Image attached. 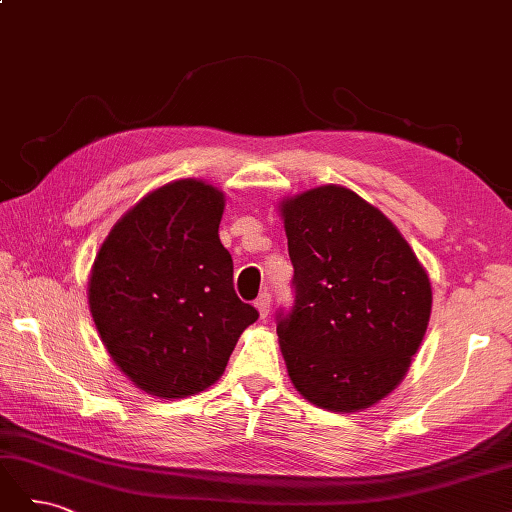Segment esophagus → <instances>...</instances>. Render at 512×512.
I'll list each match as a JSON object with an SVG mask.
<instances>
[{
    "label": "esophagus",
    "mask_w": 512,
    "mask_h": 512,
    "mask_svg": "<svg viewBox=\"0 0 512 512\" xmlns=\"http://www.w3.org/2000/svg\"><path fill=\"white\" fill-rule=\"evenodd\" d=\"M256 309L260 312V318L269 316V309H271V294L269 292H262L256 299Z\"/></svg>",
    "instance_id": "34e87169"
}]
</instances>
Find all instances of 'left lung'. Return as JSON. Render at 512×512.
I'll use <instances>...</instances> for the list:
<instances>
[{
    "label": "left lung",
    "instance_id": "left-lung-1",
    "mask_svg": "<svg viewBox=\"0 0 512 512\" xmlns=\"http://www.w3.org/2000/svg\"><path fill=\"white\" fill-rule=\"evenodd\" d=\"M294 305L277 314L288 376L331 412L378 404L404 380L431 314V282L386 215L342 185L282 200Z\"/></svg>",
    "mask_w": 512,
    "mask_h": 512
}]
</instances>
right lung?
<instances>
[{
  "mask_svg": "<svg viewBox=\"0 0 512 512\" xmlns=\"http://www.w3.org/2000/svg\"><path fill=\"white\" fill-rule=\"evenodd\" d=\"M222 213L224 192L213 185L166 183L113 226L91 267L89 309L102 344L149 395L209 389L258 320L232 286Z\"/></svg>",
  "mask_w": 512,
  "mask_h": 512,
  "instance_id": "1",
  "label": "right lung"
}]
</instances>
